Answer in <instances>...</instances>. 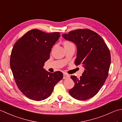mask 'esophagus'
Wrapping results in <instances>:
<instances>
[{
  "label": "esophagus",
  "instance_id": "obj_1",
  "mask_svg": "<svg viewBox=\"0 0 122 122\" xmlns=\"http://www.w3.org/2000/svg\"><path fill=\"white\" fill-rule=\"evenodd\" d=\"M70 77V76L68 74H66V73H64L63 74V79H68Z\"/></svg>",
  "mask_w": 122,
  "mask_h": 122
}]
</instances>
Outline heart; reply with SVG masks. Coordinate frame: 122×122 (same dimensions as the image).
Listing matches in <instances>:
<instances>
[{
	"label": "heart",
	"mask_w": 122,
	"mask_h": 122,
	"mask_svg": "<svg viewBox=\"0 0 122 122\" xmlns=\"http://www.w3.org/2000/svg\"><path fill=\"white\" fill-rule=\"evenodd\" d=\"M71 45H73V44L70 41H66L64 42V46H70Z\"/></svg>",
	"instance_id": "b5f03b06"
}]
</instances>
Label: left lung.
<instances>
[{"label":"left lung","mask_w":122,"mask_h":122,"mask_svg":"<svg viewBox=\"0 0 122 122\" xmlns=\"http://www.w3.org/2000/svg\"><path fill=\"white\" fill-rule=\"evenodd\" d=\"M62 37L76 44L75 64H81L85 69L79 79L71 76L75 84L69 90L70 94L78 100L89 99L97 94L108 76L111 60L109 49L99 35L88 29L72 30Z\"/></svg>","instance_id":"left-lung-1"}]
</instances>
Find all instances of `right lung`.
Listing matches in <instances>:
<instances>
[{
    "mask_svg": "<svg viewBox=\"0 0 122 122\" xmlns=\"http://www.w3.org/2000/svg\"><path fill=\"white\" fill-rule=\"evenodd\" d=\"M60 34L36 29L30 30L15 43L12 49L10 65L15 82L20 91L30 99H46L63 78L60 71L50 73L43 69Z\"/></svg>",
    "mask_w": 122,
    "mask_h": 122,
    "instance_id": "add662e5",
    "label": "right lung"
}]
</instances>
